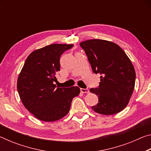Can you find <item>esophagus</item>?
Listing matches in <instances>:
<instances>
[{
	"instance_id": "34e87169",
	"label": "esophagus",
	"mask_w": 151,
	"mask_h": 151,
	"mask_svg": "<svg viewBox=\"0 0 151 151\" xmlns=\"http://www.w3.org/2000/svg\"><path fill=\"white\" fill-rule=\"evenodd\" d=\"M81 92L83 93H88L89 90L88 88H81Z\"/></svg>"
}]
</instances>
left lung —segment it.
I'll use <instances>...</instances> for the list:
<instances>
[{
    "label": "left lung",
    "instance_id": "left-lung-1",
    "mask_svg": "<svg viewBox=\"0 0 151 151\" xmlns=\"http://www.w3.org/2000/svg\"><path fill=\"white\" fill-rule=\"evenodd\" d=\"M95 74L101 75V82L91 93L99 97V103L91 107L97 113L111 115L122 111L133 92L136 73L131 61L115 43L92 39L80 43Z\"/></svg>",
    "mask_w": 151,
    "mask_h": 151
}]
</instances>
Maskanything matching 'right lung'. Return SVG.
Masks as SVG:
<instances>
[{
	"label": "right lung",
	"mask_w": 151,
	"mask_h": 151,
	"mask_svg": "<svg viewBox=\"0 0 151 151\" xmlns=\"http://www.w3.org/2000/svg\"><path fill=\"white\" fill-rule=\"evenodd\" d=\"M73 45L52 44L30 53L17 81L20 100L28 111L40 121L52 122L69 112L74 97L80 93L78 86L59 88L54 82L60 70L61 55Z\"/></svg>",
	"instance_id": "add662e5"
}]
</instances>
